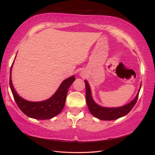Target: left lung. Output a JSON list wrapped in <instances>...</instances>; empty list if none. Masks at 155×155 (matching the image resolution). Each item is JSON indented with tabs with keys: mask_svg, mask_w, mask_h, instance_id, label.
<instances>
[{
	"mask_svg": "<svg viewBox=\"0 0 155 155\" xmlns=\"http://www.w3.org/2000/svg\"><path fill=\"white\" fill-rule=\"evenodd\" d=\"M84 83L85 87H86V101L88 109H89L91 113L94 117L98 118V119L103 120H112L117 119L118 118L125 116L129 113L137 103L141 87L140 84L139 91L138 92L136 97L129 103L120 107L107 108L101 107L95 103L93 99V97H92L89 84H88V82L86 80L84 81Z\"/></svg>",
	"mask_w": 155,
	"mask_h": 155,
	"instance_id": "left-lung-1",
	"label": "left lung"
}]
</instances>
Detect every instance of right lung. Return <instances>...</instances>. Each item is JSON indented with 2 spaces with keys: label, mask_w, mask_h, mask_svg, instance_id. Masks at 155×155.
<instances>
[{
  "label": "right lung",
  "mask_w": 155,
  "mask_h": 155,
  "mask_svg": "<svg viewBox=\"0 0 155 155\" xmlns=\"http://www.w3.org/2000/svg\"><path fill=\"white\" fill-rule=\"evenodd\" d=\"M13 63L10 71V87L16 103L22 113L28 117L40 120L50 119L60 113L64 108L68 88L75 81L74 76L62 82L57 92L48 99L40 102L28 101L19 97L12 86L11 72Z\"/></svg>",
  "instance_id": "1"
}]
</instances>
